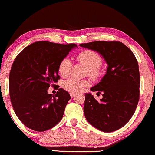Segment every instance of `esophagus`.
I'll use <instances>...</instances> for the list:
<instances>
[{
    "label": "esophagus",
    "mask_w": 155,
    "mask_h": 155,
    "mask_svg": "<svg viewBox=\"0 0 155 155\" xmlns=\"http://www.w3.org/2000/svg\"><path fill=\"white\" fill-rule=\"evenodd\" d=\"M70 95H71V97H75V93H74V92H71V93H70Z\"/></svg>",
    "instance_id": "esophagus-1"
}]
</instances>
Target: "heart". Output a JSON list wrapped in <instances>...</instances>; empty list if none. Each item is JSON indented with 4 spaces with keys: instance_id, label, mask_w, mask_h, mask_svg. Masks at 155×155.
<instances>
[{
    "instance_id": "heart-1",
    "label": "heart",
    "mask_w": 155,
    "mask_h": 155,
    "mask_svg": "<svg viewBox=\"0 0 155 155\" xmlns=\"http://www.w3.org/2000/svg\"><path fill=\"white\" fill-rule=\"evenodd\" d=\"M77 60L87 68V73L92 78H96L99 75V68L102 64L101 56L94 51L85 50L80 52L77 56ZM72 68V62L68 58H64L58 65V73L63 78L70 75ZM89 82L87 80H79L77 78H70L63 82V87L69 92H78L88 87Z\"/></svg>"
}]
</instances>
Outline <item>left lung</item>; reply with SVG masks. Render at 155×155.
<instances>
[{
  "label": "left lung",
  "mask_w": 155,
  "mask_h": 155,
  "mask_svg": "<svg viewBox=\"0 0 155 155\" xmlns=\"http://www.w3.org/2000/svg\"><path fill=\"white\" fill-rule=\"evenodd\" d=\"M80 46L98 52L108 65L106 75L90 89L102 93V99L98 101L90 93L85 94L84 116L99 130H117L129 121L139 101L140 78L137 59L120 41H97Z\"/></svg>",
  "instance_id": "obj_1"
}]
</instances>
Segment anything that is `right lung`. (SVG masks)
<instances>
[{
	"mask_svg": "<svg viewBox=\"0 0 155 155\" xmlns=\"http://www.w3.org/2000/svg\"><path fill=\"white\" fill-rule=\"evenodd\" d=\"M75 47V44L37 41L14 60L9 75L10 101L15 113L27 128L43 132L62 119L71 99L69 93L60 88L52 96L47 90L56 86L60 79L59 63Z\"/></svg>",
	"mask_w": 155,
	"mask_h": 155,
	"instance_id": "1",
	"label": "right lung"
}]
</instances>
